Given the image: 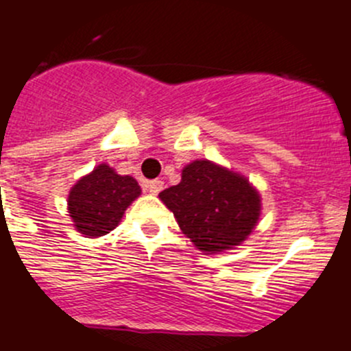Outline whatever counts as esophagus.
I'll list each match as a JSON object with an SVG mask.
<instances>
[{"label": "esophagus", "mask_w": 351, "mask_h": 351, "mask_svg": "<svg viewBox=\"0 0 351 351\" xmlns=\"http://www.w3.org/2000/svg\"><path fill=\"white\" fill-rule=\"evenodd\" d=\"M144 189L151 193H159L162 190V182L161 180H149L144 183Z\"/></svg>", "instance_id": "1"}]
</instances>
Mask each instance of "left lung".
Masks as SVG:
<instances>
[{
	"label": "left lung",
	"instance_id": "1",
	"mask_svg": "<svg viewBox=\"0 0 351 351\" xmlns=\"http://www.w3.org/2000/svg\"><path fill=\"white\" fill-rule=\"evenodd\" d=\"M159 197L195 247L210 254L240 245L261 214V197L248 180L207 159L190 162L182 182Z\"/></svg>",
	"mask_w": 351,
	"mask_h": 351
}]
</instances>
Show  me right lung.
I'll use <instances>...</instances> for the list:
<instances>
[{"mask_svg":"<svg viewBox=\"0 0 351 351\" xmlns=\"http://www.w3.org/2000/svg\"><path fill=\"white\" fill-rule=\"evenodd\" d=\"M138 195L137 180L118 175L108 165H99L70 190L68 213L82 234L103 237L118 226L127 207Z\"/></svg>","mask_w":351,"mask_h":351,"instance_id":"obj_1","label":"right lung"}]
</instances>
